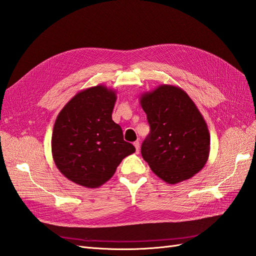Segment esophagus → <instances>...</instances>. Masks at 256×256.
Segmentation results:
<instances>
[{"label": "esophagus", "instance_id": "esophagus-1", "mask_svg": "<svg viewBox=\"0 0 256 256\" xmlns=\"http://www.w3.org/2000/svg\"><path fill=\"white\" fill-rule=\"evenodd\" d=\"M134 147H136V152H140V142H138V141H136V142L134 143Z\"/></svg>", "mask_w": 256, "mask_h": 256}]
</instances>
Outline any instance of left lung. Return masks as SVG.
<instances>
[{"instance_id":"obj_1","label":"left lung","mask_w":256,"mask_h":256,"mask_svg":"<svg viewBox=\"0 0 256 256\" xmlns=\"http://www.w3.org/2000/svg\"><path fill=\"white\" fill-rule=\"evenodd\" d=\"M150 134L141 154L152 171L168 184H178L204 168L210 150V136L203 115L187 92L161 84L140 97Z\"/></svg>"}]
</instances>
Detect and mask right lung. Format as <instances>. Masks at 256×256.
I'll return each mask as SVG.
<instances>
[{
	"instance_id": "add662e5",
	"label": "right lung",
	"mask_w": 256,
	"mask_h": 256,
	"mask_svg": "<svg viewBox=\"0 0 256 256\" xmlns=\"http://www.w3.org/2000/svg\"><path fill=\"white\" fill-rule=\"evenodd\" d=\"M116 98L115 90L104 85L83 90L65 104L54 122V164L69 180L85 188L106 182L122 160L136 152L112 120Z\"/></svg>"
}]
</instances>
